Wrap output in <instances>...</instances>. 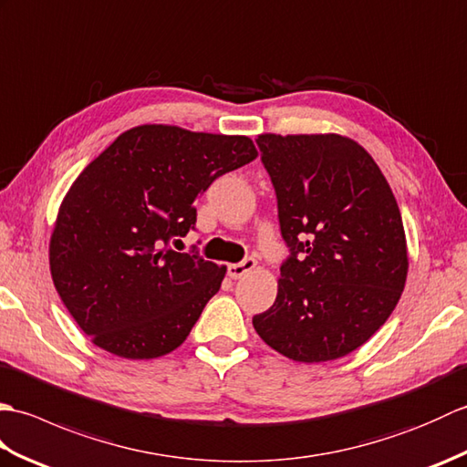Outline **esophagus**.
<instances>
[{"label":"esophagus","instance_id":"34e87169","mask_svg":"<svg viewBox=\"0 0 467 467\" xmlns=\"http://www.w3.org/2000/svg\"><path fill=\"white\" fill-rule=\"evenodd\" d=\"M254 266H256V261L253 259V256H246V259L241 261V263L228 265L226 273H228V276H231V279H243V276H244L246 273H251V271L254 269Z\"/></svg>","mask_w":467,"mask_h":467}]
</instances>
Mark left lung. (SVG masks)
<instances>
[{
    "instance_id": "8db88e82",
    "label": "left lung",
    "mask_w": 467,
    "mask_h": 467,
    "mask_svg": "<svg viewBox=\"0 0 467 467\" xmlns=\"http://www.w3.org/2000/svg\"><path fill=\"white\" fill-rule=\"evenodd\" d=\"M256 144L291 254L254 331L293 361L339 359L373 337L403 293L410 263L398 201L351 138L261 134Z\"/></svg>"
}]
</instances>
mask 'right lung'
Returning <instances> with one entry per match:
<instances>
[{
	"label": "right lung",
	"instance_id": "obj_1",
	"mask_svg": "<svg viewBox=\"0 0 467 467\" xmlns=\"http://www.w3.org/2000/svg\"><path fill=\"white\" fill-rule=\"evenodd\" d=\"M254 158L246 136L144 124L84 168L59 206L49 271L94 345L154 359L184 343L226 266L171 241L194 228L198 194Z\"/></svg>",
	"mask_w": 467,
	"mask_h": 467
}]
</instances>
